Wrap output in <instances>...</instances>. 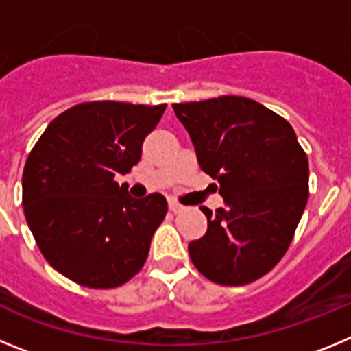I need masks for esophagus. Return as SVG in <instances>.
<instances>
[{"label":"esophagus","instance_id":"obj_1","mask_svg":"<svg viewBox=\"0 0 351 351\" xmlns=\"http://www.w3.org/2000/svg\"><path fill=\"white\" fill-rule=\"evenodd\" d=\"M169 209L172 210V213L178 214V213H181V210H184V207H182L179 202H176V200H170V202H169Z\"/></svg>","mask_w":351,"mask_h":351}]
</instances>
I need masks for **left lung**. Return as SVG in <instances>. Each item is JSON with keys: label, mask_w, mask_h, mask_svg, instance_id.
Here are the masks:
<instances>
[{"label": "left lung", "mask_w": 351, "mask_h": 351, "mask_svg": "<svg viewBox=\"0 0 351 351\" xmlns=\"http://www.w3.org/2000/svg\"><path fill=\"white\" fill-rule=\"evenodd\" d=\"M200 169L216 181L225 207L188 244L207 280L241 287L283 258L309 197L308 156L287 119L244 96L173 104Z\"/></svg>", "instance_id": "1"}]
</instances>
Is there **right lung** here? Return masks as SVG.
<instances>
[{"instance_id": "1", "label": "right lung", "mask_w": 351, "mask_h": 351, "mask_svg": "<svg viewBox=\"0 0 351 351\" xmlns=\"http://www.w3.org/2000/svg\"><path fill=\"white\" fill-rule=\"evenodd\" d=\"M167 105L88 101L49 123L27 156L23 206L42 255L89 288H116L147 258L167 214L163 195H128L116 176L141 161L142 144Z\"/></svg>"}]
</instances>
